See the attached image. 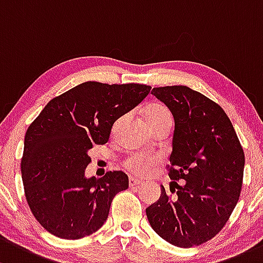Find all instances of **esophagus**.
Returning a JSON list of instances; mask_svg holds the SVG:
<instances>
[{"label": "esophagus", "instance_id": "34e87169", "mask_svg": "<svg viewBox=\"0 0 263 263\" xmlns=\"http://www.w3.org/2000/svg\"><path fill=\"white\" fill-rule=\"evenodd\" d=\"M128 184H129V187H135V186H137V185L141 184V180H137V179L134 178V176H129Z\"/></svg>", "mask_w": 263, "mask_h": 263}]
</instances>
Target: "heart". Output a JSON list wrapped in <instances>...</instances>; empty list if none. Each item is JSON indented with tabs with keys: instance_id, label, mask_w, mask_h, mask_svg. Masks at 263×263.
<instances>
[{
	"instance_id": "obj_1",
	"label": "heart",
	"mask_w": 263,
	"mask_h": 263,
	"mask_svg": "<svg viewBox=\"0 0 263 263\" xmlns=\"http://www.w3.org/2000/svg\"><path fill=\"white\" fill-rule=\"evenodd\" d=\"M143 116H145L146 122L148 126H154V124L161 122L162 120L171 118L170 112L165 108V107L160 106V104H150L143 110ZM157 162V159L154 156H146L143 154H134L124 161V167L127 170L131 171L132 174L139 176H143L150 171V168Z\"/></svg>"
}]
</instances>
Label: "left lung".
Masks as SVG:
<instances>
[{
	"instance_id": "8db88e82",
	"label": "left lung",
	"mask_w": 263,
	"mask_h": 263,
	"mask_svg": "<svg viewBox=\"0 0 263 263\" xmlns=\"http://www.w3.org/2000/svg\"><path fill=\"white\" fill-rule=\"evenodd\" d=\"M175 122L166 194L146 209L153 229L176 247L212 239L228 222L242 189L245 153L222 107L185 85L154 88Z\"/></svg>"
}]
</instances>
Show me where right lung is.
<instances>
[{
  "instance_id": "obj_1",
  "label": "right lung",
  "mask_w": 263,
  "mask_h": 263,
  "mask_svg": "<svg viewBox=\"0 0 263 263\" xmlns=\"http://www.w3.org/2000/svg\"><path fill=\"white\" fill-rule=\"evenodd\" d=\"M145 84L85 82L55 97L27 128L21 174L32 214L49 233L79 239L98 231L113 198L128 187L123 171L87 178L88 151L150 93Z\"/></svg>"
}]
</instances>
